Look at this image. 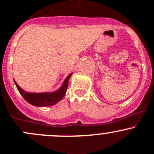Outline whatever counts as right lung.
I'll return each mask as SVG.
<instances>
[{
    "mask_svg": "<svg viewBox=\"0 0 154 154\" xmlns=\"http://www.w3.org/2000/svg\"><path fill=\"white\" fill-rule=\"evenodd\" d=\"M71 74L66 77L64 83H63V86L57 90L55 92L52 93H29L27 92L24 91V89L21 88L16 82L14 80L15 84L18 88V91L20 94L22 95V97L27 100L28 103L30 104L33 105L35 106H48L54 105L55 103H58L59 101L63 98V97L66 94V91L68 88V80H69L70 77H71Z\"/></svg>",
    "mask_w": 154,
    "mask_h": 154,
    "instance_id": "add662e5",
    "label": "right lung"
}]
</instances>
